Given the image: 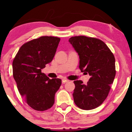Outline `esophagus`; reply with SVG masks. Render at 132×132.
<instances>
[{"mask_svg": "<svg viewBox=\"0 0 132 132\" xmlns=\"http://www.w3.org/2000/svg\"><path fill=\"white\" fill-rule=\"evenodd\" d=\"M68 81H68V79H63L62 80V83H63V84H65V83L67 82Z\"/></svg>", "mask_w": 132, "mask_h": 132, "instance_id": "34e87169", "label": "esophagus"}]
</instances>
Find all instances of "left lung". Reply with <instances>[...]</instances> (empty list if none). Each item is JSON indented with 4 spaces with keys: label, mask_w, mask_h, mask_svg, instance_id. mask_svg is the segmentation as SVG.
<instances>
[{
    "label": "left lung",
    "mask_w": 132,
    "mask_h": 132,
    "mask_svg": "<svg viewBox=\"0 0 132 132\" xmlns=\"http://www.w3.org/2000/svg\"><path fill=\"white\" fill-rule=\"evenodd\" d=\"M69 42L78 53L81 72L90 76L86 85L80 80L74 81V101L81 109H94L105 101L114 80V56L104 42L95 38L73 37Z\"/></svg>",
    "instance_id": "left-lung-1"
}]
</instances>
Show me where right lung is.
I'll return each mask as SVG.
<instances>
[{
	"label": "right lung",
	"instance_id": "add662e5",
	"mask_svg": "<svg viewBox=\"0 0 132 132\" xmlns=\"http://www.w3.org/2000/svg\"><path fill=\"white\" fill-rule=\"evenodd\" d=\"M60 38L41 37L23 44L13 61V76L18 90L28 105L38 111L51 108L61 85L58 78L50 79L42 69L51 63Z\"/></svg>",
	"mask_w": 132,
	"mask_h": 132
}]
</instances>
